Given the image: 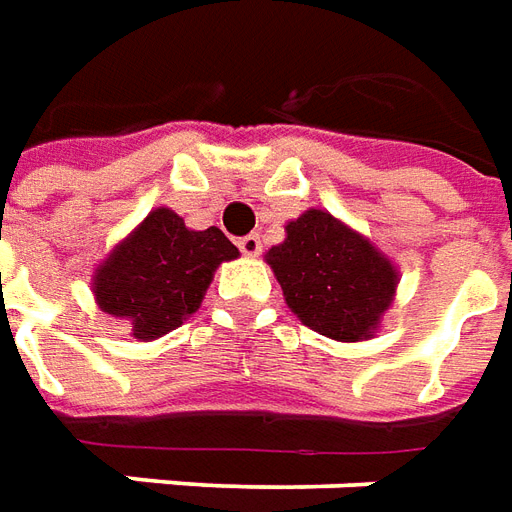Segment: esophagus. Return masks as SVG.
<instances>
[{
    "label": "esophagus",
    "instance_id": "34e87169",
    "mask_svg": "<svg viewBox=\"0 0 512 512\" xmlns=\"http://www.w3.org/2000/svg\"><path fill=\"white\" fill-rule=\"evenodd\" d=\"M237 245L245 256H259V253H262V237H259V234H248V237L239 239Z\"/></svg>",
    "mask_w": 512,
    "mask_h": 512
}]
</instances>
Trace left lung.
Listing matches in <instances>:
<instances>
[{
	"label": "left lung",
	"mask_w": 512,
	"mask_h": 512,
	"mask_svg": "<svg viewBox=\"0 0 512 512\" xmlns=\"http://www.w3.org/2000/svg\"><path fill=\"white\" fill-rule=\"evenodd\" d=\"M286 306L303 325L336 342L372 339L397 292V267L358 231L322 209L286 223L267 250Z\"/></svg>",
	"instance_id": "left-lung-1"
}]
</instances>
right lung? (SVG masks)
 Returning a JSON list of instances; mask_svg holds the SVG:
<instances>
[{"mask_svg": "<svg viewBox=\"0 0 512 512\" xmlns=\"http://www.w3.org/2000/svg\"><path fill=\"white\" fill-rule=\"evenodd\" d=\"M237 256L220 228L192 231L159 206L99 264L93 295L104 314L132 325L134 339L151 342L195 314L217 267Z\"/></svg>", "mask_w": 512, "mask_h": 512, "instance_id": "add662e5", "label": "right lung"}]
</instances>
